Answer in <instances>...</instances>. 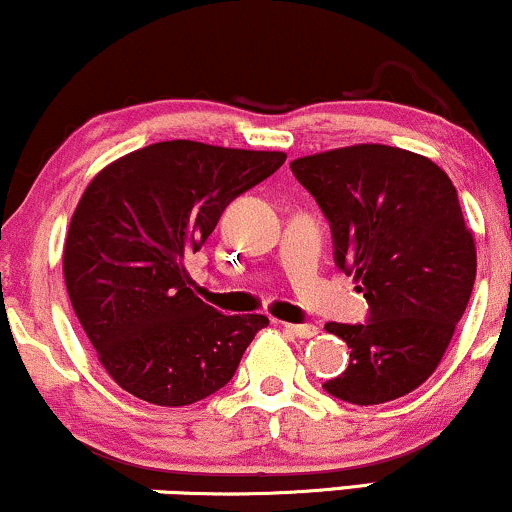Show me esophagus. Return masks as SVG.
<instances>
[{"label": "esophagus", "instance_id": "esophagus-1", "mask_svg": "<svg viewBox=\"0 0 512 512\" xmlns=\"http://www.w3.org/2000/svg\"><path fill=\"white\" fill-rule=\"evenodd\" d=\"M282 328L292 333L294 338H314V335H318V328L311 326V323H282Z\"/></svg>", "mask_w": 512, "mask_h": 512}]
</instances>
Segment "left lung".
<instances>
[{
    "label": "left lung",
    "mask_w": 512,
    "mask_h": 512,
    "mask_svg": "<svg viewBox=\"0 0 512 512\" xmlns=\"http://www.w3.org/2000/svg\"><path fill=\"white\" fill-rule=\"evenodd\" d=\"M290 167L330 222L335 266L354 275L369 304L364 323L326 326L352 352L323 390L352 405L412 393L441 362L477 275L458 191L436 162L381 143Z\"/></svg>",
    "instance_id": "obj_1"
}]
</instances>
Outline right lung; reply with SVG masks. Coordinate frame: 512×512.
Returning a JSON list of instances; mask_svg holds the SVG:
<instances>
[{"mask_svg":"<svg viewBox=\"0 0 512 512\" xmlns=\"http://www.w3.org/2000/svg\"><path fill=\"white\" fill-rule=\"evenodd\" d=\"M275 150L162 141L107 165L71 218L64 280L71 306L117 386L184 407L232 381L263 314L227 316L191 290L196 254L222 210L285 162Z\"/></svg>","mask_w":512,"mask_h":512,"instance_id":"right-lung-1","label":"right lung"}]
</instances>
